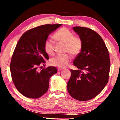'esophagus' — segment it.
Masks as SVG:
<instances>
[{
  "label": "esophagus",
  "instance_id": "esophagus-1",
  "mask_svg": "<svg viewBox=\"0 0 120 120\" xmlns=\"http://www.w3.org/2000/svg\"><path fill=\"white\" fill-rule=\"evenodd\" d=\"M64 69V68H60V67H59V68H58V71H61V70H63Z\"/></svg>",
  "mask_w": 120,
  "mask_h": 120
}]
</instances>
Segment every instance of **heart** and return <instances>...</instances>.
Wrapping results in <instances>:
<instances>
[{
    "instance_id": "1",
    "label": "heart",
    "mask_w": 120,
    "mask_h": 120,
    "mask_svg": "<svg viewBox=\"0 0 120 120\" xmlns=\"http://www.w3.org/2000/svg\"><path fill=\"white\" fill-rule=\"evenodd\" d=\"M53 38L56 41L65 43L64 51L69 52L73 55L78 54L82 50V44L79 38L75 37L67 28H60L54 34ZM44 49L46 54L53 56L54 54V45L51 40H46L44 44ZM71 59L69 53L59 54L51 60V64L54 66L64 68L67 66Z\"/></svg>"
}]
</instances>
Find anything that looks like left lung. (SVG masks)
<instances>
[{
	"mask_svg": "<svg viewBox=\"0 0 120 120\" xmlns=\"http://www.w3.org/2000/svg\"><path fill=\"white\" fill-rule=\"evenodd\" d=\"M73 30L79 36L82 46L73 62L78 69L70 70L67 89L74 98L88 101L98 95L109 82V51L101 36L92 29L76 26Z\"/></svg>",
	"mask_w": 120,
	"mask_h": 120,
	"instance_id": "left-lung-1",
	"label": "left lung"
}]
</instances>
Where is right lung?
Masks as SVG:
<instances>
[{
    "label": "right lung",
    "instance_id": "add662e5",
    "mask_svg": "<svg viewBox=\"0 0 120 120\" xmlns=\"http://www.w3.org/2000/svg\"><path fill=\"white\" fill-rule=\"evenodd\" d=\"M61 25L38 26L25 32L19 38L12 56L10 70L16 88L24 96L38 98L48 91L50 78L57 69L48 67L39 71L38 68L49 59L44 49V42L50 33Z\"/></svg>",
    "mask_w": 120,
    "mask_h": 120
}]
</instances>
